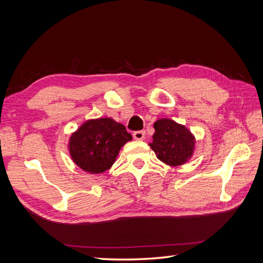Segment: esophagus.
I'll return each mask as SVG.
<instances>
[{
  "instance_id": "obj_1",
  "label": "esophagus",
  "mask_w": 263,
  "mask_h": 263,
  "mask_svg": "<svg viewBox=\"0 0 263 263\" xmlns=\"http://www.w3.org/2000/svg\"><path fill=\"white\" fill-rule=\"evenodd\" d=\"M134 138L136 140H144L145 139V132L144 130L135 132L134 133Z\"/></svg>"
}]
</instances>
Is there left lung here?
I'll return each mask as SVG.
<instances>
[{"label":"left lung","mask_w":263,"mask_h":263,"mask_svg":"<svg viewBox=\"0 0 263 263\" xmlns=\"http://www.w3.org/2000/svg\"><path fill=\"white\" fill-rule=\"evenodd\" d=\"M155 134L150 148L159 160L170 166L186 163L194 155L195 136L184 125L170 118H159L154 123Z\"/></svg>","instance_id":"obj_1"}]
</instances>
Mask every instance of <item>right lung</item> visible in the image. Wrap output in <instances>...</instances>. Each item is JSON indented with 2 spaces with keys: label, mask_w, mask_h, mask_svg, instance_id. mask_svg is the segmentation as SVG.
<instances>
[{
  "label": "right lung",
  "mask_w": 263,
  "mask_h": 263,
  "mask_svg": "<svg viewBox=\"0 0 263 263\" xmlns=\"http://www.w3.org/2000/svg\"><path fill=\"white\" fill-rule=\"evenodd\" d=\"M132 139L125 126L113 118L87 119L71 134L68 150L79 168L99 174L112 168L119 150Z\"/></svg>",
  "instance_id": "add662e5"
}]
</instances>
